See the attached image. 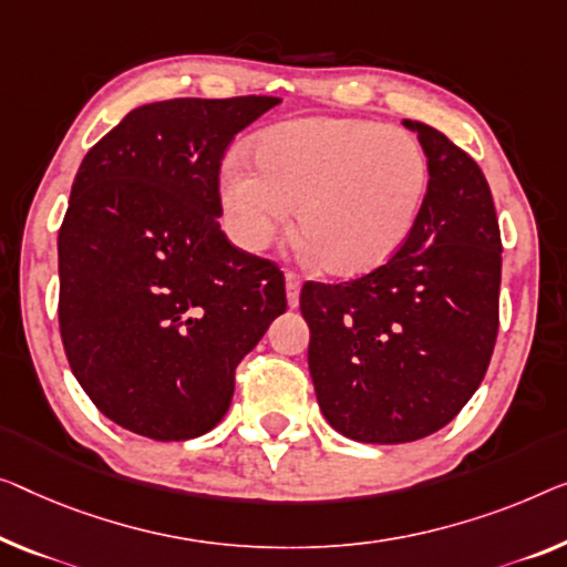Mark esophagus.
Wrapping results in <instances>:
<instances>
[{"label": "esophagus", "instance_id": "esophagus-1", "mask_svg": "<svg viewBox=\"0 0 567 567\" xmlns=\"http://www.w3.org/2000/svg\"><path fill=\"white\" fill-rule=\"evenodd\" d=\"M285 287H287V306L298 308L300 306V277L287 272L285 275Z\"/></svg>", "mask_w": 567, "mask_h": 567}]
</instances>
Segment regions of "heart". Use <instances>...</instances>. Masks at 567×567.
I'll return each mask as SVG.
<instances>
[{
    "mask_svg": "<svg viewBox=\"0 0 567 567\" xmlns=\"http://www.w3.org/2000/svg\"><path fill=\"white\" fill-rule=\"evenodd\" d=\"M255 173L229 159L221 203L234 239L259 251L295 214V231L326 272L359 275L390 259L415 229L427 157L412 134L367 120L306 116L251 147Z\"/></svg>",
    "mask_w": 567,
    "mask_h": 567,
    "instance_id": "heart-1",
    "label": "heart"
}]
</instances>
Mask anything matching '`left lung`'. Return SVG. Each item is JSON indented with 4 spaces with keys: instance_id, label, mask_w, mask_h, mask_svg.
Returning <instances> with one entry per match:
<instances>
[{
    "instance_id": "8db88e82",
    "label": "left lung",
    "mask_w": 567,
    "mask_h": 567,
    "mask_svg": "<svg viewBox=\"0 0 567 567\" xmlns=\"http://www.w3.org/2000/svg\"><path fill=\"white\" fill-rule=\"evenodd\" d=\"M427 157L415 229L351 282H306L308 367L328 425L359 443L437 433L484 379L499 333L502 234L476 159L404 120Z\"/></svg>"
}]
</instances>
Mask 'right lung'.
I'll return each mask as SVG.
<instances>
[{
  "label": "right lung",
  "mask_w": 567,
  "mask_h": 567,
  "mask_svg": "<svg viewBox=\"0 0 567 567\" xmlns=\"http://www.w3.org/2000/svg\"><path fill=\"white\" fill-rule=\"evenodd\" d=\"M275 96L132 109L75 173L58 234L63 349L109 420L190 441L229 410L234 371L287 308L275 261L226 239L218 171Z\"/></svg>",
  "instance_id": "obj_1"
}]
</instances>
